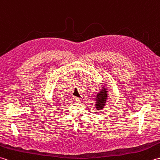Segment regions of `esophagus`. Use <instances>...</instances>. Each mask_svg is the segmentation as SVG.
<instances>
[{
    "label": "esophagus",
    "instance_id": "obj_1",
    "mask_svg": "<svg viewBox=\"0 0 160 160\" xmlns=\"http://www.w3.org/2000/svg\"><path fill=\"white\" fill-rule=\"evenodd\" d=\"M73 99L75 102H80L82 101V99H81L80 98H78V97H76V96H73Z\"/></svg>",
    "mask_w": 160,
    "mask_h": 160
}]
</instances>
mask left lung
<instances>
[{
	"label": "left lung",
	"instance_id": "1",
	"mask_svg": "<svg viewBox=\"0 0 160 160\" xmlns=\"http://www.w3.org/2000/svg\"><path fill=\"white\" fill-rule=\"evenodd\" d=\"M107 89L103 87V89H102V91L97 94L96 107L98 110H101V108H103L105 105L107 98Z\"/></svg>",
	"mask_w": 160,
	"mask_h": 160
}]
</instances>
